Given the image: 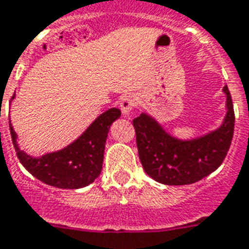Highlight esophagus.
Returning <instances> with one entry per match:
<instances>
[{"label": "esophagus", "instance_id": "1", "mask_svg": "<svg viewBox=\"0 0 249 249\" xmlns=\"http://www.w3.org/2000/svg\"><path fill=\"white\" fill-rule=\"evenodd\" d=\"M135 106H137V99H135V97H134L132 94L124 95V97H122V99H121V110H122L124 117H127Z\"/></svg>", "mask_w": 249, "mask_h": 249}]
</instances>
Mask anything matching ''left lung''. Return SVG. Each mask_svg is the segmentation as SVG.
<instances>
[{
    "mask_svg": "<svg viewBox=\"0 0 249 249\" xmlns=\"http://www.w3.org/2000/svg\"><path fill=\"white\" fill-rule=\"evenodd\" d=\"M227 114L213 131L195 139H178L157 119L142 112L132 121L139 159L143 170L154 180L167 186H184L199 182L220 166L231 146L235 114L231 94L224 86Z\"/></svg>",
    "mask_w": 249,
    "mask_h": 249,
    "instance_id": "8db88e82",
    "label": "left lung"
}]
</instances>
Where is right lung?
<instances>
[{
    "instance_id": "right-lung-1",
    "label": "right lung",
    "mask_w": 249,
    "mask_h": 249,
    "mask_svg": "<svg viewBox=\"0 0 249 249\" xmlns=\"http://www.w3.org/2000/svg\"><path fill=\"white\" fill-rule=\"evenodd\" d=\"M119 117V108H108L69 146L59 151L49 152L38 158L30 157L19 150L17 134L12 123H9V127L18 159L33 177L49 186L77 190L89 186L99 177L102 171L107 134L112 122Z\"/></svg>"
}]
</instances>
